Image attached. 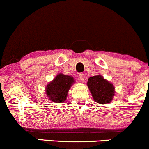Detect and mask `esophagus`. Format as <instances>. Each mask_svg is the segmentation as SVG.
<instances>
[{
  "label": "esophagus",
  "instance_id": "1",
  "mask_svg": "<svg viewBox=\"0 0 149 149\" xmlns=\"http://www.w3.org/2000/svg\"><path fill=\"white\" fill-rule=\"evenodd\" d=\"M78 78H79V79L80 80L83 81V80H84V79H85V74L83 73H79V75H78Z\"/></svg>",
  "mask_w": 149,
  "mask_h": 149
}]
</instances>
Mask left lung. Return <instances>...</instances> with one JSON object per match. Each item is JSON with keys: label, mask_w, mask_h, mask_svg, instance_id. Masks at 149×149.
Masks as SVG:
<instances>
[{"label": "left lung", "mask_w": 149, "mask_h": 149, "mask_svg": "<svg viewBox=\"0 0 149 149\" xmlns=\"http://www.w3.org/2000/svg\"><path fill=\"white\" fill-rule=\"evenodd\" d=\"M88 85L94 100L99 104H109L113 100L115 93V88L111 83L104 79V77L97 76L90 77Z\"/></svg>", "instance_id": "1"}]
</instances>
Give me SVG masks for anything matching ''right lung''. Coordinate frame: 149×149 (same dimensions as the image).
Here are the masks:
<instances>
[{
  "instance_id": "obj_1",
  "label": "right lung",
  "mask_w": 149,
  "mask_h": 149,
  "mask_svg": "<svg viewBox=\"0 0 149 149\" xmlns=\"http://www.w3.org/2000/svg\"><path fill=\"white\" fill-rule=\"evenodd\" d=\"M74 82L72 76L59 73L52 81L47 85L46 95L54 103H62L66 100L68 92Z\"/></svg>"
}]
</instances>
